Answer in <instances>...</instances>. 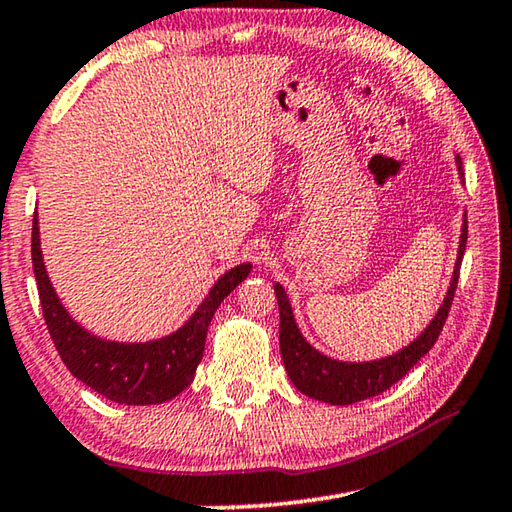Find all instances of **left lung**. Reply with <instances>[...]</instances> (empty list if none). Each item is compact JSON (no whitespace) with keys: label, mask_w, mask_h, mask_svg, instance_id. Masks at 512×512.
Segmentation results:
<instances>
[{"label":"left lung","mask_w":512,"mask_h":512,"mask_svg":"<svg viewBox=\"0 0 512 512\" xmlns=\"http://www.w3.org/2000/svg\"><path fill=\"white\" fill-rule=\"evenodd\" d=\"M456 166H458L460 180H465V177H462L460 157H456ZM465 243H467V218L462 216L456 266H453L451 285L442 300L440 310H437L431 323H428L415 342L403 346L401 351L387 355V358L371 360V362L332 360L328 355L316 351L314 346L307 344V339L300 335L294 312H291L287 291L282 289L280 282H275L273 289L280 307V353H282V360H285V369L289 373L291 383L296 385L298 392L310 396V399L330 403V405H351L364 399H371V396L383 394L385 389H389L394 383H399L405 373H408L428 351H431L433 344L437 342V337H440L446 316H449V310H451L453 294H456V287H458L460 262H462V255H465Z\"/></svg>","instance_id":"left-lung-1"}]
</instances>
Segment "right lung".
Listing matches in <instances>:
<instances>
[{
	"instance_id": "1",
	"label": "right lung",
	"mask_w": 512,
	"mask_h": 512,
	"mask_svg": "<svg viewBox=\"0 0 512 512\" xmlns=\"http://www.w3.org/2000/svg\"><path fill=\"white\" fill-rule=\"evenodd\" d=\"M31 262L47 330L63 364L72 376L104 399L123 405L166 403L193 383L214 312L253 269V264H239L223 273L182 328L152 342L127 344L93 335L91 330L81 328V323L63 307L43 262L38 214H34L31 230Z\"/></svg>"
}]
</instances>
